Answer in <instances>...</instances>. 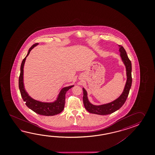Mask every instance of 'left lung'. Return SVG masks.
<instances>
[{
	"label": "left lung",
	"mask_w": 155,
	"mask_h": 155,
	"mask_svg": "<svg viewBox=\"0 0 155 155\" xmlns=\"http://www.w3.org/2000/svg\"><path fill=\"white\" fill-rule=\"evenodd\" d=\"M119 51L120 53V56L122 59V62L125 65L126 71L127 80L126 82L125 87L123 92L118 98L112 101V102H109L105 104L96 105L90 102L87 92L84 87L83 90V102L86 110L91 114L106 115L111 114L113 112L120 109L125 102L127 96L129 95V91L131 89L132 84V65L131 62L130 60L127 55V53L125 49L121 45H119Z\"/></svg>",
	"instance_id": "1"
}]
</instances>
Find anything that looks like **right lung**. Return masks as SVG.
<instances>
[{
    "label": "right lung",
    "instance_id": "1",
    "mask_svg": "<svg viewBox=\"0 0 155 155\" xmlns=\"http://www.w3.org/2000/svg\"><path fill=\"white\" fill-rule=\"evenodd\" d=\"M38 44L39 43H36L30 48L26 56L22 61L20 66V76L19 78V87L24 101L25 102L26 105L30 109L41 115H55L63 111L65 106L66 92L74 86V85L69 86L63 87L60 90L58 95L57 96L56 100L52 102L40 101L33 99L29 95L25 90L24 83V66L26 58L29 55L30 52L34 47L38 45Z\"/></svg>",
    "mask_w": 155,
    "mask_h": 155
}]
</instances>
